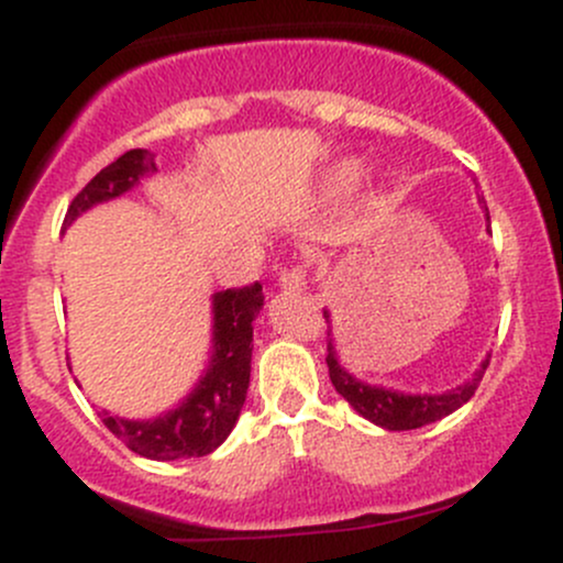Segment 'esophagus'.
I'll return each mask as SVG.
<instances>
[{"label": "esophagus", "mask_w": 563, "mask_h": 563, "mask_svg": "<svg viewBox=\"0 0 563 563\" xmlns=\"http://www.w3.org/2000/svg\"><path fill=\"white\" fill-rule=\"evenodd\" d=\"M275 286L277 290H283V294H299V290H303V269L301 267L280 269Z\"/></svg>", "instance_id": "1"}]
</instances>
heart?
<instances>
[{"label":"heart","instance_id":"obj_1","mask_svg":"<svg viewBox=\"0 0 563 563\" xmlns=\"http://www.w3.org/2000/svg\"><path fill=\"white\" fill-rule=\"evenodd\" d=\"M363 174L365 164L360 158H339L335 164L328 166L325 174H322V187H325V192H331V196H346L349 190H354V187L360 185Z\"/></svg>","mask_w":563,"mask_h":563}]
</instances>
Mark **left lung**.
I'll use <instances>...</instances> for the list:
<instances>
[{"label": "left lung", "mask_w": 563, "mask_h": 563, "mask_svg": "<svg viewBox=\"0 0 563 563\" xmlns=\"http://www.w3.org/2000/svg\"><path fill=\"white\" fill-rule=\"evenodd\" d=\"M479 206L484 211V219L489 222V211L484 198H479ZM328 322V373H331V380L335 386V391L346 399L365 421L380 426L386 431H410V429H421V426H429L434 421H442L444 416L455 412L457 407H463L474 397L476 386L484 376L489 365V354L482 360L479 367L471 373V378L463 380V384L452 386L448 391H402L394 389V386H384V384H367V380L354 376L349 367L341 363L339 354V344H335L333 335V322H331V312L322 309Z\"/></svg>", "instance_id": "left-lung-1"}]
</instances>
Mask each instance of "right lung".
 Returning a JSON list of instances; mask_svg holds the SVG:
<instances>
[{
  "instance_id": "obj_1",
  "label": "right lung",
  "mask_w": 563,
  "mask_h": 563,
  "mask_svg": "<svg viewBox=\"0 0 563 563\" xmlns=\"http://www.w3.org/2000/svg\"><path fill=\"white\" fill-rule=\"evenodd\" d=\"M158 172L151 151H126L89 183L63 219L68 230L95 206L121 198ZM264 307L260 283L211 294L209 363L177 405L153 418H121L100 410L102 423L129 450L151 461H183L214 452L241 418L251 378L254 320Z\"/></svg>"
}]
</instances>
